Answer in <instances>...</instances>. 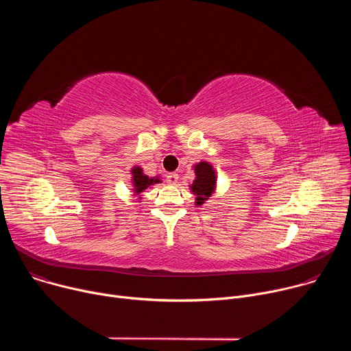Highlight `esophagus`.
<instances>
[{
    "mask_svg": "<svg viewBox=\"0 0 351 351\" xmlns=\"http://www.w3.org/2000/svg\"><path fill=\"white\" fill-rule=\"evenodd\" d=\"M178 179H179V175L175 173V172L167 175V182H168L169 184H176V183H178Z\"/></svg>",
    "mask_w": 351,
    "mask_h": 351,
    "instance_id": "obj_1",
    "label": "esophagus"
}]
</instances>
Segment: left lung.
Wrapping results in <instances>:
<instances>
[{
  "label": "left lung",
  "instance_id": "1",
  "mask_svg": "<svg viewBox=\"0 0 351 351\" xmlns=\"http://www.w3.org/2000/svg\"><path fill=\"white\" fill-rule=\"evenodd\" d=\"M193 168H194L195 179L190 184V190L195 195V204L198 207V206H203L215 191L217 172L214 167L207 161L198 162Z\"/></svg>",
  "mask_w": 351,
  "mask_h": 351
}]
</instances>
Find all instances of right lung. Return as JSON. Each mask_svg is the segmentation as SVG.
Instances as JSON below:
<instances>
[{"label": "right lung", "mask_w": 351, "mask_h": 351, "mask_svg": "<svg viewBox=\"0 0 351 351\" xmlns=\"http://www.w3.org/2000/svg\"><path fill=\"white\" fill-rule=\"evenodd\" d=\"M132 184H133V193L136 195H138L140 193H143L145 189H148L149 186H153L156 183H160L162 180H160V176H154V178H148L144 172L143 168L140 167H133L132 168ZM141 198V197H138Z\"/></svg>", "instance_id": "obj_1"}]
</instances>
